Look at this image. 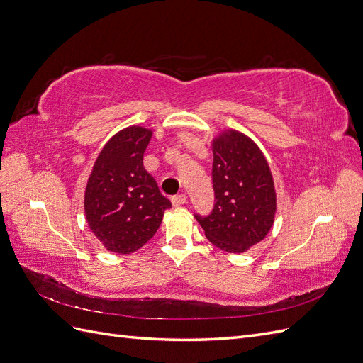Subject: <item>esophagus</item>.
<instances>
[{"instance_id": "1", "label": "esophagus", "mask_w": 363, "mask_h": 363, "mask_svg": "<svg viewBox=\"0 0 363 363\" xmlns=\"http://www.w3.org/2000/svg\"><path fill=\"white\" fill-rule=\"evenodd\" d=\"M186 201H188V196H186L184 194L175 195V196H172V200H171V203H172L174 207H180V206L186 204Z\"/></svg>"}]
</instances>
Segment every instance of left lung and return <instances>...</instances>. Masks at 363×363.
Instances as JSON below:
<instances>
[{"mask_svg": "<svg viewBox=\"0 0 363 363\" xmlns=\"http://www.w3.org/2000/svg\"><path fill=\"white\" fill-rule=\"evenodd\" d=\"M215 206L195 215L211 242L228 252H244L268 235L277 200L272 174L260 148L244 133L224 130L212 140Z\"/></svg>", "mask_w": 363, "mask_h": 363, "instance_id": "8db88e82", "label": "left lung"}]
</instances>
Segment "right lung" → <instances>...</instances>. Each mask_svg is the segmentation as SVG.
I'll use <instances>...</instances> for the list:
<instances>
[{
	"label": "right lung",
	"instance_id": "1",
	"mask_svg": "<svg viewBox=\"0 0 363 363\" xmlns=\"http://www.w3.org/2000/svg\"><path fill=\"white\" fill-rule=\"evenodd\" d=\"M152 131L131 125L108 139L84 191V215L92 233L112 252L130 255L156 235L171 201L144 168Z\"/></svg>",
	"mask_w": 363,
	"mask_h": 363
}]
</instances>
